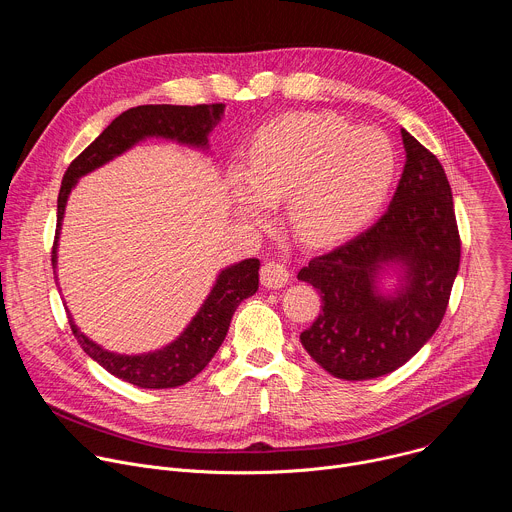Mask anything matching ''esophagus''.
<instances>
[{
  "label": "esophagus",
  "mask_w": 512,
  "mask_h": 512,
  "mask_svg": "<svg viewBox=\"0 0 512 512\" xmlns=\"http://www.w3.org/2000/svg\"><path fill=\"white\" fill-rule=\"evenodd\" d=\"M289 281V273L285 265L277 261H269L261 267V285L267 289H279Z\"/></svg>",
  "instance_id": "obj_1"
}]
</instances>
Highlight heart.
<instances>
[{
	"instance_id": "obj_1",
	"label": "heart",
	"mask_w": 512,
	"mask_h": 512,
	"mask_svg": "<svg viewBox=\"0 0 512 512\" xmlns=\"http://www.w3.org/2000/svg\"><path fill=\"white\" fill-rule=\"evenodd\" d=\"M395 148L377 127L332 113H289L265 125L231 176L235 212L261 225L287 198V221L308 245L342 241L367 225L395 176Z\"/></svg>"
}]
</instances>
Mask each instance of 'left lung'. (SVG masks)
<instances>
[{
    "mask_svg": "<svg viewBox=\"0 0 512 512\" xmlns=\"http://www.w3.org/2000/svg\"><path fill=\"white\" fill-rule=\"evenodd\" d=\"M405 168L387 212L364 233L314 257L298 279L312 283L322 314L300 334L330 375L367 381L389 375L440 328L460 267L452 188L429 150L405 129ZM387 270L400 285L383 295Z\"/></svg>",
    "mask_w": 512,
    "mask_h": 512,
    "instance_id": "8db88e82",
    "label": "left lung"
}]
</instances>
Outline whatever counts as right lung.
Returning a JSON list of instances; mask_svg holds the SVG:
<instances>
[{
    "label": "right lung",
    "mask_w": 512,
    "mask_h": 512,
    "mask_svg": "<svg viewBox=\"0 0 512 512\" xmlns=\"http://www.w3.org/2000/svg\"><path fill=\"white\" fill-rule=\"evenodd\" d=\"M225 105H139L127 109L105 127V131L89 145V148L72 160L64 172L62 186L58 192V212H56V237L52 247V267L56 273V249L62 229L64 208L68 194L77 186L79 178L105 166L113 158L125 154L133 145L148 137H162L178 141L190 148L208 150V133L223 119ZM259 287V259H245L233 263L218 273L210 294L204 304L184 328V332L170 344L154 352L143 354H117L111 352L89 336H85L68 308V322L72 334L79 340L83 350L97 360L105 371L121 381L137 385L141 389H172L194 379L210 358L223 344L231 318L239 304L251 298Z\"/></svg>",
    "instance_id": "1"
}]
</instances>
